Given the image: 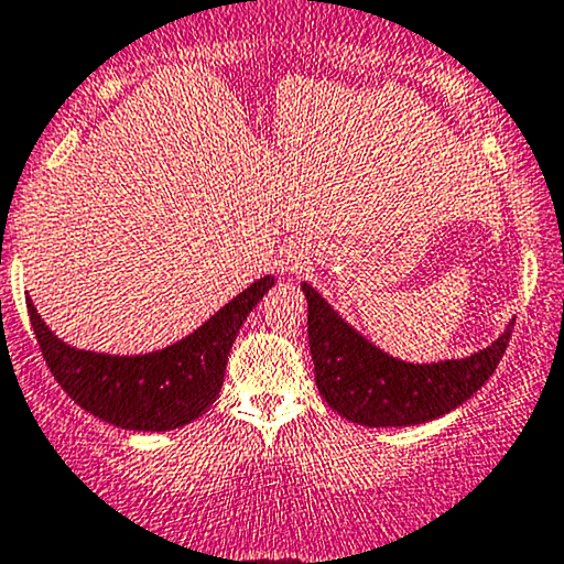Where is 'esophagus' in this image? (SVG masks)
Wrapping results in <instances>:
<instances>
[{"label":"esophagus","instance_id":"1","mask_svg":"<svg viewBox=\"0 0 564 564\" xmlns=\"http://www.w3.org/2000/svg\"><path fill=\"white\" fill-rule=\"evenodd\" d=\"M310 254L304 252L302 247H286V249H281V270L283 273H289V275H302V273H306V270H310Z\"/></svg>","mask_w":564,"mask_h":564}]
</instances>
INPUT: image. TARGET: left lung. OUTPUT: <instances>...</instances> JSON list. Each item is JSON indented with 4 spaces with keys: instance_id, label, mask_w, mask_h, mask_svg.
Returning a JSON list of instances; mask_svg holds the SVG:
<instances>
[{
    "instance_id": "1",
    "label": "left lung",
    "mask_w": 564,
    "mask_h": 564,
    "mask_svg": "<svg viewBox=\"0 0 564 564\" xmlns=\"http://www.w3.org/2000/svg\"><path fill=\"white\" fill-rule=\"evenodd\" d=\"M302 291L319 395L348 422L365 426L424 424L458 409L500 365L516 325L512 319L495 344L466 359L411 365L369 344L310 283Z\"/></svg>"
}]
</instances>
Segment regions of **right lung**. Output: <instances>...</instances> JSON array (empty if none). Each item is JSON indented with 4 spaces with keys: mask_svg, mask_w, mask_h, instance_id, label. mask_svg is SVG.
<instances>
[{
    "mask_svg": "<svg viewBox=\"0 0 564 564\" xmlns=\"http://www.w3.org/2000/svg\"><path fill=\"white\" fill-rule=\"evenodd\" d=\"M270 286L273 278H260L180 344L140 356L67 346L48 330L31 299L25 304L54 380L80 409L122 430L169 432L195 422L216 401L239 327Z\"/></svg>",
    "mask_w": 564,
    "mask_h": 564,
    "instance_id": "right-lung-1",
    "label": "right lung"
}]
</instances>
